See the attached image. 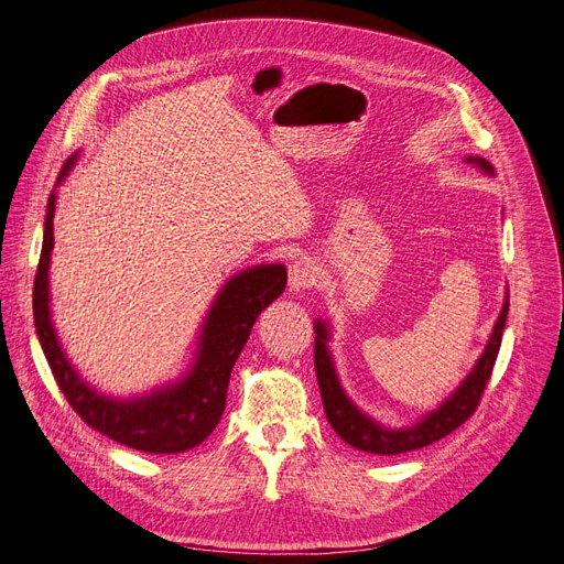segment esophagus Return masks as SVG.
<instances>
[{
    "mask_svg": "<svg viewBox=\"0 0 564 564\" xmlns=\"http://www.w3.org/2000/svg\"><path fill=\"white\" fill-rule=\"evenodd\" d=\"M315 281H317V267L311 258L302 256L290 264V276H288L290 292H302V290L315 285Z\"/></svg>",
    "mask_w": 564,
    "mask_h": 564,
    "instance_id": "obj_1",
    "label": "esophagus"
}]
</instances>
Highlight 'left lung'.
Wrapping results in <instances>:
<instances>
[{
  "label": "left lung",
  "instance_id": "obj_1",
  "mask_svg": "<svg viewBox=\"0 0 564 564\" xmlns=\"http://www.w3.org/2000/svg\"><path fill=\"white\" fill-rule=\"evenodd\" d=\"M464 162L476 166L485 175H494V166L480 155H466ZM508 308H510V297L506 290L502 308L494 322L491 336L480 354V359L476 361V366L470 368V372L462 379L459 387L446 400L438 402L434 409L425 411L416 423H411L406 427L383 425L377 419H372L370 413H366L359 404H354V400L343 389L334 354L329 347V343L334 338L332 322L324 317H315L313 319L315 375H317V387H319L324 413H327V421L334 427V432L357 451L372 453V455H400V453L425 448V446H430V443L457 430L464 421H468L473 416V411H476L480 395L485 391V383L489 381V375L494 370L498 349H500L502 329H506Z\"/></svg>",
  "mask_w": 564,
  "mask_h": 564
}]
</instances>
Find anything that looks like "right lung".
Masks as SVG:
<instances>
[{"mask_svg":"<svg viewBox=\"0 0 564 564\" xmlns=\"http://www.w3.org/2000/svg\"><path fill=\"white\" fill-rule=\"evenodd\" d=\"M77 160L79 153L66 162L56 187L66 183ZM54 210L56 189L50 194L43 226V249L34 281V324L58 389L88 427L121 446L151 455H175L196 448L221 421L230 370L242 354L258 315L285 290V264L258 262L226 279L198 324L187 368L175 379L143 393L111 395L82 377L54 329L50 304Z\"/></svg>","mask_w":564,"mask_h":564,"instance_id":"1","label":"right lung"}]
</instances>
